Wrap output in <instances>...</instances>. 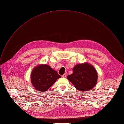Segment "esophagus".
I'll use <instances>...</instances> for the list:
<instances>
[{"label": "esophagus", "instance_id": "34e87169", "mask_svg": "<svg viewBox=\"0 0 124 124\" xmlns=\"http://www.w3.org/2000/svg\"><path fill=\"white\" fill-rule=\"evenodd\" d=\"M66 77V73H64L63 75H62V77H63V78H65Z\"/></svg>", "mask_w": 124, "mask_h": 124}]
</instances>
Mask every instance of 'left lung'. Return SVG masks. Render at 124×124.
<instances>
[{
    "mask_svg": "<svg viewBox=\"0 0 124 124\" xmlns=\"http://www.w3.org/2000/svg\"><path fill=\"white\" fill-rule=\"evenodd\" d=\"M67 79L77 90L84 92L91 90L96 85L98 74L92 65L84 62L74 66L72 74L68 75Z\"/></svg>",
    "mask_w": 124,
    "mask_h": 124,
    "instance_id": "left-lung-1",
    "label": "left lung"
}]
</instances>
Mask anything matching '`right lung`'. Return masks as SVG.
I'll return each instance as SVG.
<instances>
[{"mask_svg": "<svg viewBox=\"0 0 124 124\" xmlns=\"http://www.w3.org/2000/svg\"><path fill=\"white\" fill-rule=\"evenodd\" d=\"M61 76L47 64H40L33 69L31 81L33 87L39 91H47Z\"/></svg>", "mask_w": 124, "mask_h": 124, "instance_id": "obj_1", "label": "right lung"}]
</instances>
